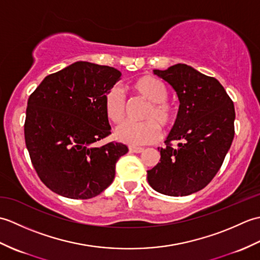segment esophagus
Returning <instances> with one entry per match:
<instances>
[{
    "mask_svg": "<svg viewBox=\"0 0 260 260\" xmlns=\"http://www.w3.org/2000/svg\"><path fill=\"white\" fill-rule=\"evenodd\" d=\"M128 148H129V152H132V153H142L143 151H144V148L143 147L133 146V145H131Z\"/></svg>",
    "mask_w": 260,
    "mask_h": 260,
    "instance_id": "obj_1",
    "label": "esophagus"
}]
</instances>
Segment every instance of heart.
I'll use <instances>...</instances> for the list:
<instances>
[{
    "label": "heart",
    "mask_w": 260,
    "mask_h": 260,
    "mask_svg": "<svg viewBox=\"0 0 260 260\" xmlns=\"http://www.w3.org/2000/svg\"><path fill=\"white\" fill-rule=\"evenodd\" d=\"M131 89L137 96L147 102L141 123L124 121L116 127L115 136L119 142L131 145L153 143L159 139L164 129H169L175 121V110L168 101V88L162 80L153 76H142L131 85ZM104 112L107 118L115 124L120 123L126 114L124 95L117 87H112L104 95Z\"/></svg>",
    "instance_id": "heart-1"
}]
</instances>
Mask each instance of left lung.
<instances>
[{
	"mask_svg": "<svg viewBox=\"0 0 260 260\" xmlns=\"http://www.w3.org/2000/svg\"><path fill=\"white\" fill-rule=\"evenodd\" d=\"M153 73L173 88L180 106L147 181L162 194L189 196L208 185L221 168L235 136L234 103L217 79L191 66L178 63ZM173 140L178 147L170 145Z\"/></svg>",
	"mask_w": 260,
	"mask_h": 260,
	"instance_id": "1",
	"label": "left lung"
}]
</instances>
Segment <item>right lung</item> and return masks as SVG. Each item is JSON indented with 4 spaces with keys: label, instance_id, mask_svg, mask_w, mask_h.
Wrapping results in <instances>:
<instances>
[{
    "label": "right lung",
    "instance_id": "right-lung-1",
    "mask_svg": "<svg viewBox=\"0 0 260 260\" xmlns=\"http://www.w3.org/2000/svg\"><path fill=\"white\" fill-rule=\"evenodd\" d=\"M120 77L113 67L77 61L47 76L30 95L25 145L39 178L57 194L90 199L113 183L128 147L93 144L110 134L103 101Z\"/></svg>",
    "mask_w": 260,
    "mask_h": 260
}]
</instances>
